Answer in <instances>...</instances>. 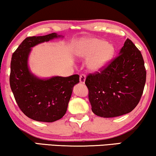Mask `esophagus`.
<instances>
[{
  "label": "esophagus",
  "instance_id": "obj_1",
  "mask_svg": "<svg viewBox=\"0 0 156 156\" xmlns=\"http://www.w3.org/2000/svg\"><path fill=\"white\" fill-rule=\"evenodd\" d=\"M85 80H86V76L84 74H81L80 77V82L82 84H84L85 82Z\"/></svg>",
  "mask_w": 156,
  "mask_h": 156
}]
</instances>
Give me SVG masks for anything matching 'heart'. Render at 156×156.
Segmentation results:
<instances>
[{
	"label": "heart",
	"mask_w": 156,
	"mask_h": 156,
	"mask_svg": "<svg viewBox=\"0 0 156 156\" xmlns=\"http://www.w3.org/2000/svg\"><path fill=\"white\" fill-rule=\"evenodd\" d=\"M114 52L113 44L97 38L82 40L75 51L77 57L89 58L87 65L91 72H99L104 69L110 63Z\"/></svg>",
	"instance_id": "heart-1"
}]
</instances>
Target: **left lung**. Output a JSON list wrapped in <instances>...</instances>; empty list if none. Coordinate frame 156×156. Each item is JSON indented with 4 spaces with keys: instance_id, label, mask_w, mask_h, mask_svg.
<instances>
[{
    "instance_id": "1",
    "label": "left lung",
    "mask_w": 156,
    "mask_h": 156,
    "mask_svg": "<svg viewBox=\"0 0 156 156\" xmlns=\"http://www.w3.org/2000/svg\"><path fill=\"white\" fill-rule=\"evenodd\" d=\"M146 80L141 53L127 39L119 56L100 72L87 76L85 84L93 113L112 118L131 112L141 98Z\"/></svg>"
}]
</instances>
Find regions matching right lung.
I'll use <instances>...</instances> for the list:
<instances>
[{
    "mask_svg": "<svg viewBox=\"0 0 156 156\" xmlns=\"http://www.w3.org/2000/svg\"><path fill=\"white\" fill-rule=\"evenodd\" d=\"M61 37L63 36L55 33L28 37L12 55L10 88L20 110L35 121L54 122L62 118L67 112L73 87L80 82L78 74L40 79L30 71L27 61L31 48Z\"/></svg>",
    "mask_w": 156,
    "mask_h": 156,
    "instance_id": "right-lung-1",
    "label": "right lung"
}]
</instances>
